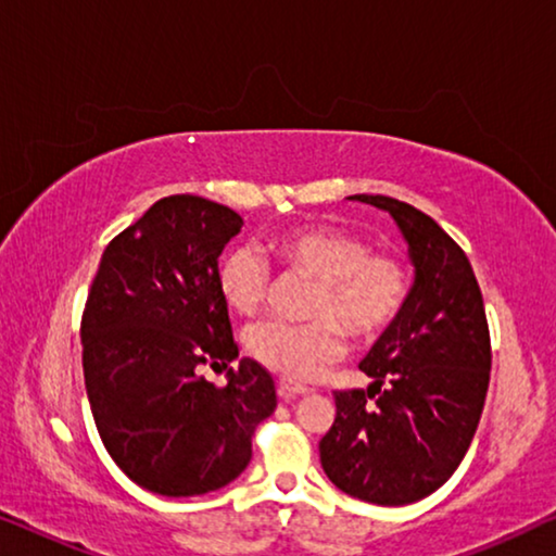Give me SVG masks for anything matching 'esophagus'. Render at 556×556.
<instances>
[{
	"label": "esophagus",
	"instance_id": "obj_1",
	"mask_svg": "<svg viewBox=\"0 0 556 556\" xmlns=\"http://www.w3.org/2000/svg\"><path fill=\"white\" fill-rule=\"evenodd\" d=\"M311 387L306 384H293L283 379V382H278V397L280 400H295V397H303V394H308Z\"/></svg>",
	"mask_w": 556,
	"mask_h": 556
}]
</instances>
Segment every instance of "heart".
<instances>
[{
  "label": "heart",
  "mask_w": 556,
  "mask_h": 556,
  "mask_svg": "<svg viewBox=\"0 0 556 556\" xmlns=\"http://www.w3.org/2000/svg\"><path fill=\"white\" fill-rule=\"evenodd\" d=\"M263 250L286 273L314 280L306 324L265 321L248 333V349L276 375L308 382L344 354V333L377 337L405 306L407 265L390 253H371L362 235L344 227L306 225L273 232ZM217 291L238 316H255L268 299L270 273L250 248H232L217 261Z\"/></svg>",
  "instance_id": "obj_1"
}]
</instances>
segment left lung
Masks as SVG:
<instances>
[{"label":"left lung","instance_id":"8db88e82","mask_svg":"<svg viewBox=\"0 0 556 556\" xmlns=\"http://www.w3.org/2000/svg\"><path fill=\"white\" fill-rule=\"evenodd\" d=\"M349 200L390 212L415 283L359 364L371 384L333 392L337 417L318 453L349 496L405 506L438 491L468 453L491 379L489 321L466 253L435 219L392 197Z\"/></svg>","mask_w":556,"mask_h":556}]
</instances>
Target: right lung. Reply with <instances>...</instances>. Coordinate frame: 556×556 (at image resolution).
I'll use <instances>...</instances> for the list:
<instances>
[{
  "label": "right lung",
  "mask_w": 556,
  "mask_h": 556,
  "mask_svg": "<svg viewBox=\"0 0 556 556\" xmlns=\"http://www.w3.org/2000/svg\"><path fill=\"white\" fill-rule=\"evenodd\" d=\"M242 217L172 194L103 250L80 321L83 375L105 451L159 496H202L253 458L255 428L276 409L270 371L253 359L215 387L202 367L238 359L215 268Z\"/></svg>",
  "instance_id": "obj_1"
}]
</instances>
